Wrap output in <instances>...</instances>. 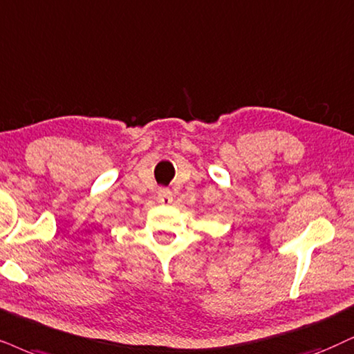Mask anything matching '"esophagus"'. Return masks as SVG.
<instances>
[{"label": "esophagus", "instance_id": "esophagus-1", "mask_svg": "<svg viewBox=\"0 0 354 354\" xmlns=\"http://www.w3.org/2000/svg\"><path fill=\"white\" fill-rule=\"evenodd\" d=\"M157 200H159L160 203H170L172 202V194H170V190L167 189H160L159 192H157Z\"/></svg>", "mask_w": 354, "mask_h": 354}]
</instances>
